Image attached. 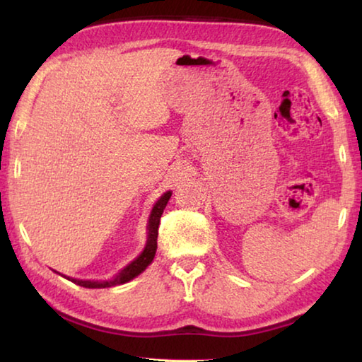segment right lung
Wrapping results in <instances>:
<instances>
[{"label": "right lung", "mask_w": 362, "mask_h": 362, "mask_svg": "<svg viewBox=\"0 0 362 362\" xmlns=\"http://www.w3.org/2000/svg\"><path fill=\"white\" fill-rule=\"evenodd\" d=\"M170 194L173 193L166 192L161 196V198L156 201V204L153 206L150 218H148V226H146V228H148V238H146V244H145V249L142 250V254H140L136 260H132L129 265L122 268L113 279H108V281H83V279H70V278L69 279L73 281V283L78 286L88 287V289H103V287H113L118 284H124V283H127V281H131L136 276H139V274L150 265L153 259H155L156 247H158L156 240H158L159 218H161V216H163V211L168 204Z\"/></svg>", "instance_id": "right-lung-1"}]
</instances>
